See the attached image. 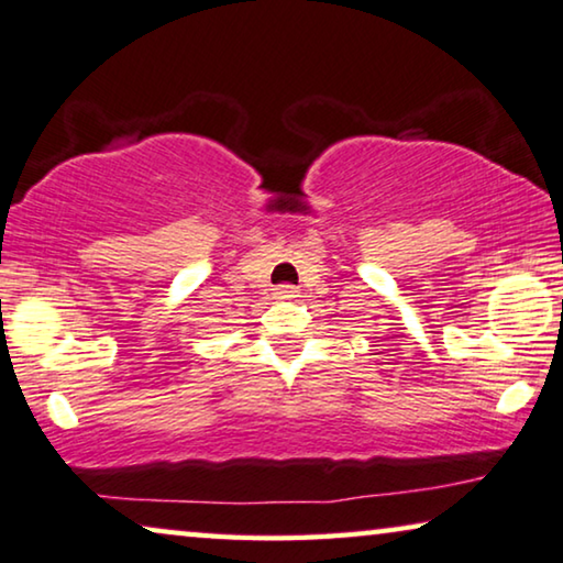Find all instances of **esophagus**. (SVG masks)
<instances>
[{
	"mask_svg": "<svg viewBox=\"0 0 563 563\" xmlns=\"http://www.w3.org/2000/svg\"><path fill=\"white\" fill-rule=\"evenodd\" d=\"M296 296H298V288H296V285H290V283H283V285H278V288H275V298H280V300H290Z\"/></svg>",
	"mask_w": 563,
	"mask_h": 563,
	"instance_id": "obj_1",
	"label": "esophagus"
}]
</instances>
